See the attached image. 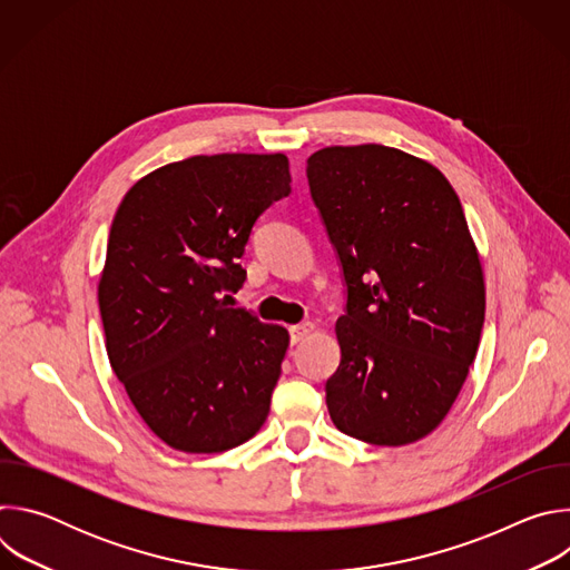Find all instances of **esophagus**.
<instances>
[{"mask_svg":"<svg viewBox=\"0 0 570 570\" xmlns=\"http://www.w3.org/2000/svg\"><path fill=\"white\" fill-rule=\"evenodd\" d=\"M288 332H291V343H293V345H297V343H302L304 338H308V336L315 332V324H313V322L293 324V327H291Z\"/></svg>","mask_w":570,"mask_h":570,"instance_id":"esophagus-1","label":"esophagus"}]
</instances>
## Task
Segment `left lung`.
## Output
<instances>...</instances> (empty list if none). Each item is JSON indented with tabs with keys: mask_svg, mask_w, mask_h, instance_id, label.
Instances as JSON below:
<instances>
[{
	"mask_svg": "<svg viewBox=\"0 0 570 570\" xmlns=\"http://www.w3.org/2000/svg\"><path fill=\"white\" fill-rule=\"evenodd\" d=\"M306 178L350 295L327 381L332 422L367 444H413L449 415L484 322L460 198L431 161L383 144L320 148Z\"/></svg>",
	"mask_w": 570,
	"mask_h": 570,
	"instance_id": "8db88e82",
	"label": "left lung"
}]
</instances>
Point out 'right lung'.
<instances>
[{"mask_svg": "<svg viewBox=\"0 0 570 570\" xmlns=\"http://www.w3.org/2000/svg\"><path fill=\"white\" fill-rule=\"evenodd\" d=\"M291 194L284 153L194 155L124 196L99 277L112 372L176 451L220 453L264 426L288 332L229 297L259 214Z\"/></svg>", "mask_w": 570, "mask_h": 570, "instance_id": "obj_1", "label": "right lung"}]
</instances>
